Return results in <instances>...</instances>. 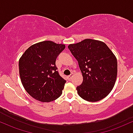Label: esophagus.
<instances>
[{"label":"esophagus","mask_w":133,"mask_h":133,"mask_svg":"<svg viewBox=\"0 0 133 133\" xmlns=\"http://www.w3.org/2000/svg\"><path fill=\"white\" fill-rule=\"evenodd\" d=\"M73 76H74V74L72 73H71L69 76H68V79H69V80H71V79H72V77H73Z\"/></svg>","instance_id":"obj_1"}]
</instances>
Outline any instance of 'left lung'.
<instances>
[{
  "label": "left lung",
  "instance_id": "1",
  "mask_svg": "<svg viewBox=\"0 0 133 133\" xmlns=\"http://www.w3.org/2000/svg\"><path fill=\"white\" fill-rule=\"evenodd\" d=\"M68 49L78 61L83 81L76 87L80 97L95 102L104 98L114 88L117 62L113 52L101 41L85 39Z\"/></svg>",
  "mask_w": 133,
  "mask_h": 133
}]
</instances>
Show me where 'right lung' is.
I'll use <instances>...</instances> for the list:
<instances>
[{
	"label": "right lung",
	"mask_w": 133,
	"mask_h": 133,
	"mask_svg": "<svg viewBox=\"0 0 133 133\" xmlns=\"http://www.w3.org/2000/svg\"><path fill=\"white\" fill-rule=\"evenodd\" d=\"M65 47L64 44L44 41L31 45L20 58L21 83L36 100L50 102L62 95L66 81L59 75L55 61Z\"/></svg>",
	"instance_id": "add662e5"
}]
</instances>
